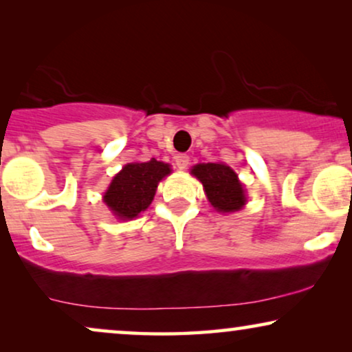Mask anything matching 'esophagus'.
<instances>
[{
    "mask_svg": "<svg viewBox=\"0 0 352 352\" xmlns=\"http://www.w3.org/2000/svg\"><path fill=\"white\" fill-rule=\"evenodd\" d=\"M175 160H176V166L179 168V170H186V168L189 166L190 158H189V155H186V153H179Z\"/></svg>",
    "mask_w": 352,
    "mask_h": 352,
    "instance_id": "1",
    "label": "esophagus"
}]
</instances>
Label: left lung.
<instances>
[{
    "mask_svg": "<svg viewBox=\"0 0 352 352\" xmlns=\"http://www.w3.org/2000/svg\"><path fill=\"white\" fill-rule=\"evenodd\" d=\"M192 175L204 184L206 197L218 211L229 213L245 205L242 182L224 163H200L192 168Z\"/></svg>",
    "mask_w": 352,
    "mask_h": 352,
    "instance_id": "obj_1",
    "label": "left lung"
}]
</instances>
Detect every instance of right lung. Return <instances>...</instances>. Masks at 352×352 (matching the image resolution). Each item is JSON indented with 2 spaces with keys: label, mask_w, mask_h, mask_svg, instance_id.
Wrapping results in <instances>:
<instances>
[{
  "label": "right lung",
  "mask_w": 352,
  "mask_h": 352,
  "mask_svg": "<svg viewBox=\"0 0 352 352\" xmlns=\"http://www.w3.org/2000/svg\"><path fill=\"white\" fill-rule=\"evenodd\" d=\"M166 175H170V165L155 158L144 163H128L113 177L104 201L118 218H136L151 205L158 182Z\"/></svg>",
  "instance_id": "obj_1"
}]
</instances>
